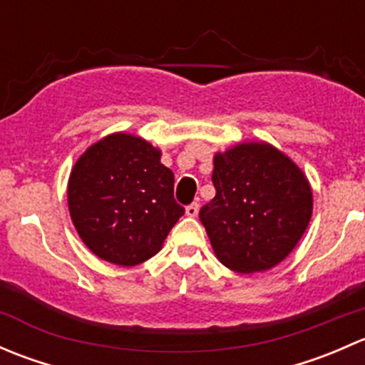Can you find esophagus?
Segmentation results:
<instances>
[{
    "mask_svg": "<svg viewBox=\"0 0 365 365\" xmlns=\"http://www.w3.org/2000/svg\"><path fill=\"white\" fill-rule=\"evenodd\" d=\"M197 212H200V205H197V203L189 205V206H187V208H185L187 217H197Z\"/></svg>",
    "mask_w": 365,
    "mask_h": 365,
    "instance_id": "obj_1",
    "label": "esophagus"
}]
</instances>
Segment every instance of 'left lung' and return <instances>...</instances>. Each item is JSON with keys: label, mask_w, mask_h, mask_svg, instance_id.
<instances>
[{"label": "left lung", "mask_w": 365, "mask_h": 365, "mask_svg": "<svg viewBox=\"0 0 365 365\" xmlns=\"http://www.w3.org/2000/svg\"><path fill=\"white\" fill-rule=\"evenodd\" d=\"M215 197L200 212L217 259L238 274L274 268L297 247L312 215L300 168L267 141H244L213 155Z\"/></svg>", "instance_id": "obj_1"}]
</instances>
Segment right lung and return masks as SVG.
<instances>
[{
    "instance_id": "1",
    "label": "right lung",
    "mask_w": 365,
    "mask_h": 365,
    "mask_svg": "<svg viewBox=\"0 0 365 365\" xmlns=\"http://www.w3.org/2000/svg\"><path fill=\"white\" fill-rule=\"evenodd\" d=\"M160 148L128 132L98 139L76 160L68 176L70 219L101 259L135 267L162 249L185 213L173 196L175 175Z\"/></svg>"
}]
</instances>
